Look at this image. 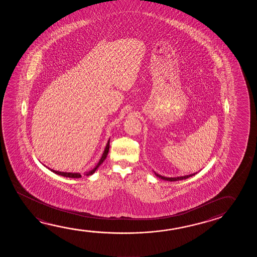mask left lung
I'll return each mask as SVG.
<instances>
[{"instance_id":"left-lung-1","label":"left lung","mask_w":257,"mask_h":257,"mask_svg":"<svg viewBox=\"0 0 257 257\" xmlns=\"http://www.w3.org/2000/svg\"><path fill=\"white\" fill-rule=\"evenodd\" d=\"M155 174L157 175V177L162 179V180H165V181H169V182H175V181H180V180H184V179L189 178V177H192L193 175H195V174H189V175H184V176H178V177H166V176H162L160 174H157L155 171H154Z\"/></svg>"}]
</instances>
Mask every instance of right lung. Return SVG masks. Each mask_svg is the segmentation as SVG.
<instances>
[{
    "instance_id": "add662e5",
    "label": "right lung",
    "mask_w": 257,
    "mask_h": 257,
    "mask_svg": "<svg viewBox=\"0 0 257 257\" xmlns=\"http://www.w3.org/2000/svg\"><path fill=\"white\" fill-rule=\"evenodd\" d=\"M109 140H108V142L106 144L104 151H103V154H102V156L100 157V161L98 162V164L96 165L95 167H94L93 169L91 170V171H89L87 173H85V175H86V176H89V175H91V174H93L95 173L96 170L98 169V167H99V166L103 163L105 159H106V157L108 156V153H109ZM48 169L50 170V171L53 172V173L58 174V175H61V176H64V177H69V178H80V177H82V175L79 174V173H66V172H59V171L50 169V168H48Z\"/></svg>"
}]
</instances>
